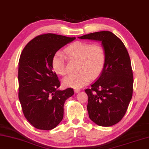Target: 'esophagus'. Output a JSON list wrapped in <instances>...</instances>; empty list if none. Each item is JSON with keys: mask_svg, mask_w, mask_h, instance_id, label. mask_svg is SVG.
<instances>
[{"mask_svg": "<svg viewBox=\"0 0 149 149\" xmlns=\"http://www.w3.org/2000/svg\"><path fill=\"white\" fill-rule=\"evenodd\" d=\"M74 91L75 93H79V92H80V90H79V89H74Z\"/></svg>", "mask_w": 149, "mask_h": 149, "instance_id": "esophagus-1", "label": "esophagus"}]
</instances>
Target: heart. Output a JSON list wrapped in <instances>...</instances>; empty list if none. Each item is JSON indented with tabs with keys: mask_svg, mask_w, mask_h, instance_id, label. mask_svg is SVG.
<instances>
[{
	"mask_svg": "<svg viewBox=\"0 0 149 149\" xmlns=\"http://www.w3.org/2000/svg\"><path fill=\"white\" fill-rule=\"evenodd\" d=\"M70 60L79 61L78 71L69 74L63 80L65 86L79 88L84 86L92 79H95L102 72L106 63V51L99 43L76 41L65 49ZM52 69L57 74L64 76L67 72L66 58L60 52L54 54L52 59Z\"/></svg>",
	"mask_w": 149,
	"mask_h": 149,
	"instance_id": "obj_1",
	"label": "heart"
}]
</instances>
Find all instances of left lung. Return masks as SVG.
Listing matches in <instances>:
<instances>
[{
	"mask_svg": "<svg viewBox=\"0 0 149 149\" xmlns=\"http://www.w3.org/2000/svg\"><path fill=\"white\" fill-rule=\"evenodd\" d=\"M79 38L101 41L105 49V67L85 92L90 118L99 126H113L123 118L132 97L134 77L129 54L122 41L110 31L90 33Z\"/></svg>",
	"mask_w": 149,
	"mask_h": 149,
	"instance_id": "obj_1",
	"label": "left lung"
}]
</instances>
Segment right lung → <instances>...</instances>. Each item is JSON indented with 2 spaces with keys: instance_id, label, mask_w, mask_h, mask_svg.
I'll list each match as a JSON object with an SVG mask.
<instances>
[{
  "instance_id": "right-lung-1",
  "label": "right lung",
  "mask_w": 149,
  "mask_h": 149,
  "mask_svg": "<svg viewBox=\"0 0 149 149\" xmlns=\"http://www.w3.org/2000/svg\"><path fill=\"white\" fill-rule=\"evenodd\" d=\"M75 37L42 34L32 39L21 54L18 97L23 114L36 129L50 130L63 118V105L72 88L58 90L60 82L52 67L54 54Z\"/></svg>"
}]
</instances>
